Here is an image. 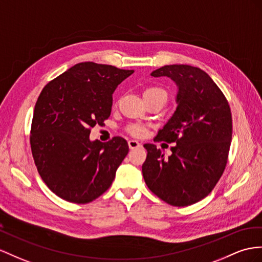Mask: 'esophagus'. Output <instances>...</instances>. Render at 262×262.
<instances>
[{
  "label": "esophagus",
  "instance_id": "esophagus-1",
  "mask_svg": "<svg viewBox=\"0 0 262 262\" xmlns=\"http://www.w3.org/2000/svg\"><path fill=\"white\" fill-rule=\"evenodd\" d=\"M128 146H129V148H130V149H135V148H137V147L142 146V145H140V143H139V142H137V140H135V139H130L129 142H128Z\"/></svg>",
  "mask_w": 262,
  "mask_h": 262
}]
</instances>
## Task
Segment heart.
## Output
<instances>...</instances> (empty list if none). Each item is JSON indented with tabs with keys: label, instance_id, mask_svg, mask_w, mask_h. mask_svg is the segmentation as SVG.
I'll use <instances>...</instances> for the list:
<instances>
[{
	"label": "heart",
	"instance_id": "heart-1",
	"mask_svg": "<svg viewBox=\"0 0 262 262\" xmlns=\"http://www.w3.org/2000/svg\"><path fill=\"white\" fill-rule=\"evenodd\" d=\"M147 96H164L166 98L167 94L163 89H160V87L149 86L144 91V97ZM128 130L134 136H143L145 134V128L140 125H132L128 127Z\"/></svg>",
	"mask_w": 262,
	"mask_h": 262
}]
</instances>
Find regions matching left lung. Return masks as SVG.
Listing matches in <instances>:
<instances>
[{"label": "left lung", "instance_id": "left-lung-1", "mask_svg": "<svg viewBox=\"0 0 262 262\" xmlns=\"http://www.w3.org/2000/svg\"><path fill=\"white\" fill-rule=\"evenodd\" d=\"M150 75L169 77L177 85L176 111L155 138L176 145L168 158L156 145H144L145 183L171 206L196 204L209 195L225 170L232 136L229 104L198 67L165 65Z\"/></svg>", "mask_w": 262, "mask_h": 262}]
</instances>
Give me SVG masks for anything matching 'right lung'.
I'll use <instances>...</instances> for the list:
<instances>
[{"label": "right lung", "mask_w": 262, "mask_h": 262, "mask_svg": "<svg viewBox=\"0 0 262 262\" xmlns=\"http://www.w3.org/2000/svg\"><path fill=\"white\" fill-rule=\"evenodd\" d=\"M133 70L83 62L46 85L33 113L31 149L39 176L66 201L87 204L110 188L128 154L122 137L91 140L111 115L113 93Z\"/></svg>", "instance_id": "1"}]
</instances>
